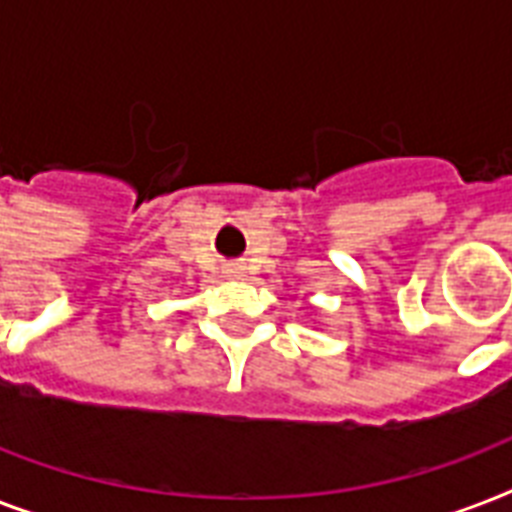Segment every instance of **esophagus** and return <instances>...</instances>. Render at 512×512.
<instances>
[{
	"instance_id": "obj_1",
	"label": "esophagus",
	"mask_w": 512,
	"mask_h": 512,
	"mask_svg": "<svg viewBox=\"0 0 512 512\" xmlns=\"http://www.w3.org/2000/svg\"><path fill=\"white\" fill-rule=\"evenodd\" d=\"M225 273H228L231 279H239V276H241V268H239V265H228V271H225Z\"/></svg>"
}]
</instances>
